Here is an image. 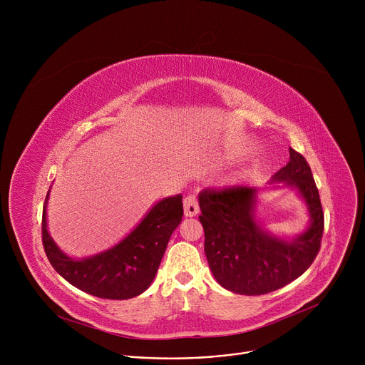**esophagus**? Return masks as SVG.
<instances>
[{
    "mask_svg": "<svg viewBox=\"0 0 365 365\" xmlns=\"http://www.w3.org/2000/svg\"><path fill=\"white\" fill-rule=\"evenodd\" d=\"M183 207H185V215L186 217H195L199 214V203L197 197L195 195H187L183 199Z\"/></svg>",
    "mask_w": 365,
    "mask_h": 365,
    "instance_id": "esophagus-1",
    "label": "esophagus"
}]
</instances>
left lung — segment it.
<instances>
[{
    "label": "left lung",
    "instance_id": "obj_1",
    "mask_svg": "<svg viewBox=\"0 0 365 365\" xmlns=\"http://www.w3.org/2000/svg\"><path fill=\"white\" fill-rule=\"evenodd\" d=\"M290 160L274 176L299 190L312 218L293 241L266 234L254 218L255 189L250 186L206 187L199 195V221L205 231V254L217 282L240 294L274 292L302 276L314 263L324 234V211L309 163L289 148Z\"/></svg>",
    "mask_w": 365,
    "mask_h": 365
}]
</instances>
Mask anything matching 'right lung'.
Segmentation results:
<instances>
[{"label": "right lung", "mask_w": 365, "mask_h": 365, "mask_svg": "<svg viewBox=\"0 0 365 365\" xmlns=\"http://www.w3.org/2000/svg\"><path fill=\"white\" fill-rule=\"evenodd\" d=\"M182 217V195L166 197L154 205L120 244L95 257L73 259L65 255L50 238L44 210L41 241L50 264L72 286L96 297L124 300L148 289Z\"/></svg>", "instance_id": "add662e5"}]
</instances>
